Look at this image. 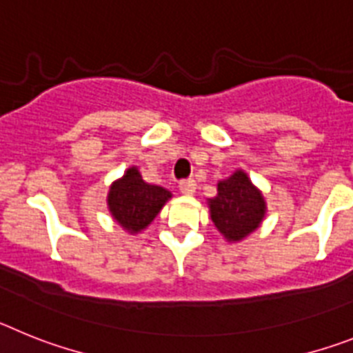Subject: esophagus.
<instances>
[{
    "instance_id": "obj_1",
    "label": "esophagus",
    "mask_w": 353,
    "mask_h": 353,
    "mask_svg": "<svg viewBox=\"0 0 353 353\" xmlns=\"http://www.w3.org/2000/svg\"><path fill=\"white\" fill-rule=\"evenodd\" d=\"M179 190H181V194L194 195L195 190H197V183H195L194 179L181 181V183H179Z\"/></svg>"
}]
</instances>
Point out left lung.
<instances>
[{
	"label": "left lung",
	"mask_w": 353,
	"mask_h": 353,
	"mask_svg": "<svg viewBox=\"0 0 353 353\" xmlns=\"http://www.w3.org/2000/svg\"><path fill=\"white\" fill-rule=\"evenodd\" d=\"M206 204L211 222L228 243H240L261 228L268 210L263 192L241 168L219 181L216 195Z\"/></svg>",
	"instance_id": "1"
}]
</instances>
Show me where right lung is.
Wrapping results in <instances>:
<instances>
[{
	"instance_id": "1",
	"label": "right lung",
	"mask_w": 353,
	"mask_h": 353,
	"mask_svg": "<svg viewBox=\"0 0 353 353\" xmlns=\"http://www.w3.org/2000/svg\"><path fill=\"white\" fill-rule=\"evenodd\" d=\"M170 199V190L145 183L139 167L131 165L130 168H125L124 176L110 185L106 206L112 219L125 232L139 234L151 225Z\"/></svg>"
}]
</instances>
